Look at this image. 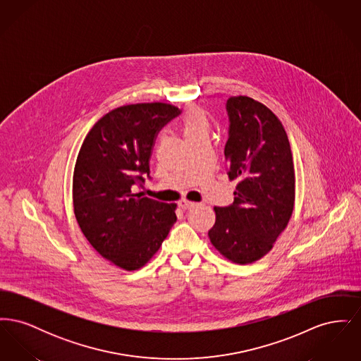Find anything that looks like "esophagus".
Masks as SVG:
<instances>
[{"mask_svg":"<svg viewBox=\"0 0 361 361\" xmlns=\"http://www.w3.org/2000/svg\"><path fill=\"white\" fill-rule=\"evenodd\" d=\"M178 206L181 207L183 209H190V208H195L197 204H196V203H192V202H188V200H181V202L178 203Z\"/></svg>","mask_w":361,"mask_h":361,"instance_id":"34e87169","label":"esophagus"}]
</instances>
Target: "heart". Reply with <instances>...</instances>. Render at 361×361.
<instances>
[{
  "instance_id": "obj_1",
  "label": "heart",
  "mask_w": 361,
  "mask_h": 361,
  "mask_svg": "<svg viewBox=\"0 0 361 361\" xmlns=\"http://www.w3.org/2000/svg\"><path fill=\"white\" fill-rule=\"evenodd\" d=\"M183 131L187 140L208 137L209 118L202 108H190L184 119Z\"/></svg>"
}]
</instances>
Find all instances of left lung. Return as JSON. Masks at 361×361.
I'll list each match as a JSON object with an SVG mask.
<instances>
[{"mask_svg":"<svg viewBox=\"0 0 361 361\" xmlns=\"http://www.w3.org/2000/svg\"><path fill=\"white\" fill-rule=\"evenodd\" d=\"M226 171L238 180L234 202L215 207L211 243L233 262L264 257L287 227L295 202V171L287 133L264 104L237 96L226 102Z\"/></svg>","mask_w":361,"mask_h":361,"instance_id":"obj_1","label":"left lung"}]
</instances>
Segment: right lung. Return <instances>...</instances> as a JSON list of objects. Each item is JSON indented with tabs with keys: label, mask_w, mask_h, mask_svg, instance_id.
I'll list each match as a JSON object with an SVG mask.
<instances>
[{
	"label": "right lung",
	"mask_w": 361,
	"mask_h": 361,
	"mask_svg": "<svg viewBox=\"0 0 361 361\" xmlns=\"http://www.w3.org/2000/svg\"><path fill=\"white\" fill-rule=\"evenodd\" d=\"M171 104L112 109L81 146L73 177V203L86 240L105 259L135 271L154 256L176 222V204L143 196L157 133L177 116Z\"/></svg>",
	"instance_id": "add662e5"
}]
</instances>
